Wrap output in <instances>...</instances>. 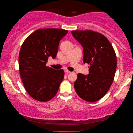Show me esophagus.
<instances>
[{"label":"esophagus","instance_id":"1","mask_svg":"<svg viewBox=\"0 0 133 133\" xmlns=\"http://www.w3.org/2000/svg\"><path fill=\"white\" fill-rule=\"evenodd\" d=\"M64 71H65V72L66 74H68V73H70V72H71V71H70L67 70V69H64Z\"/></svg>","mask_w":133,"mask_h":133}]
</instances>
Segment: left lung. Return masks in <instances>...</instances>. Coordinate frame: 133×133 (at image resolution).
Wrapping results in <instances>:
<instances>
[{"label": "left lung", "mask_w": 133, "mask_h": 133, "mask_svg": "<svg viewBox=\"0 0 133 133\" xmlns=\"http://www.w3.org/2000/svg\"><path fill=\"white\" fill-rule=\"evenodd\" d=\"M73 37L83 48V62L90 66L89 74H77L74 82L81 99L94 102L102 99L112 85L117 67V57L108 39L91 30L72 31Z\"/></svg>", "instance_id": "8db88e82"}]
</instances>
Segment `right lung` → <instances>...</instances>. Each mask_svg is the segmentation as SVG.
Returning a JSON list of instances; mask_svg holds the SVG:
<instances>
[{
    "mask_svg": "<svg viewBox=\"0 0 133 133\" xmlns=\"http://www.w3.org/2000/svg\"><path fill=\"white\" fill-rule=\"evenodd\" d=\"M68 30L43 28L35 31L22 45L19 55V70L23 87L32 98L47 102L57 94L64 77L63 70L46 66L49 57L57 55L59 42Z\"/></svg>",
    "mask_w": 133,
    "mask_h": 133,
    "instance_id": "1",
    "label": "right lung"
}]
</instances>
